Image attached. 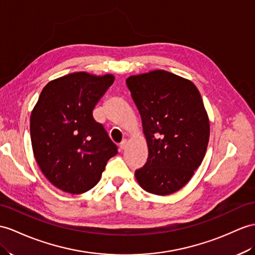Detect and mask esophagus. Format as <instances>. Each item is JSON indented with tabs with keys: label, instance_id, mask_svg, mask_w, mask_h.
Returning a JSON list of instances; mask_svg holds the SVG:
<instances>
[{
	"label": "esophagus",
	"instance_id": "esophagus-1",
	"mask_svg": "<svg viewBox=\"0 0 255 255\" xmlns=\"http://www.w3.org/2000/svg\"><path fill=\"white\" fill-rule=\"evenodd\" d=\"M126 147H127V140L124 139L120 144V150H124V149H126Z\"/></svg>",
	"mask_w": 255,
	"mask_h": 255
}]
</instances>
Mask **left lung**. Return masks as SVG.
<instances>
[{
  "mask_svg": "<svg viewBox=\"0 0 255 255\" xmlns=\"http://www.w3.org/2000/svg\"><path fill=\"white\" fill-rule=\"evenodd\" d=\"M127 85L148 146L147 162L135 177L150 194L171 195L190 181L207 151L210 122L200 93L165 70L131 76Z\"/></svg>",
  "mask_w": 255,
  "mask_h": 255,
  "instance_id": "1",
  "label": "left lung"
}]
</instances>
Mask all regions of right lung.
Segmentation results:
<instances>
[{
  "mask_svg": "<svg viewBox=\"0 0 255 255\" xmlns=\"http://www.w3.org/2000/svg\"><path fill=\"white\" fill-rule=\"evenodd\" d=\"M113 74L73 72L48 82L30 118L36 163L55 187L78 195L99 182L108 160L118 153L101 123L93 118Z\"/></svg>",
  "mask_w": 255,
  "mask_h": 255,
  "instance_id": "add662e5",
  "label": "right lung"
}]
</instances>
